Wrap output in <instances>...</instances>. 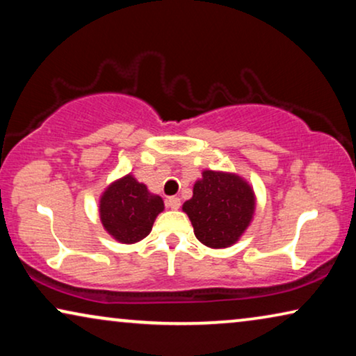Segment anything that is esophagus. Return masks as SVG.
Wrapping results in <instances>:
<instances>
[{"instance_id":"esophagus-1","label":"esophagus","mask_w":356,"mask_h":356,"mask_svg":"<svg viewBox=\"0 0 356 356\" xmlns=\"http://www.w3.org/2000/svg\"><path fill=\"white\" fill-rule=\"evenodd\" d=\"M179 206H181V201H179V197L172 196V197L167 199V207L173 209V211H177V209H179Z\"/></svg>"}]
</instances>
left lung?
I'll list each match as a JSON object with an SVG mask.
<instances>
[{"label": "left lung", "mask_w": 356, "mask_h": 356, "mask_svg": "<svg viewBox=\"0 0 356 356\" xmlns=\"http://www.w3.org/2000/svg\"><path fill=\"white\" fill-rule=\"evenodd\" d=\"M194 235L209 248H227L250 225L254 194L240 177L206 170L194 184L193 197L183 204Z\"/></svg>", "instance_id": "8db88e82"}]
</instances>
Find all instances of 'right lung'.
<instances>
[{
  "instance_id": "right-lung-1",
  "label": "right lung",
  "mask_w": 356,
  "mask_h": 356,
  "mask_svg": "<svg viewBox=\"0 0 356 356\" xmlns=\"http://www.w3.org/2000/svg\"><path fill=\"white\" fill-rule=\"evenodd\" d=\"M162 211V197L150 194L131 175L106 188L100 199L102 223L120 243H136L147 236Z\"/></svg>"
}]
</instances>
